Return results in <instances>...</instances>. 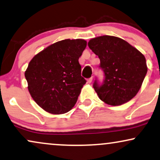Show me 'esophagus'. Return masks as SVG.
Here are the masks:
<instances>
[{"instance_id":"obj_1","label":"esophagus","mask_w":160,"mask_h":160,"mask_svg":"<svg viewBox=\"0 0 160 160\" xmlns=\"http://www.w3.org/2000/svg\"><path fill=\"white\" fill-rule=\"evenodd\" d=\"M93 80V77H91L90 78H88V80H87V82H88V83H91V82H92Z\"/></svg>"}]
</instances>
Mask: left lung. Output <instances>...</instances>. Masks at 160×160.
I'll list each match as a JSON object with an SVG mask.
<instances>
[{
	"label": "left lung",
	"instance_id": "obj_1",
	"mask_svg": "<svg viewBox=\"0 0 160 160\" xmlns=\"http://www.w3.org/2000/svg\"><path fill=\"white\" fill-rule=\"evenodd\" d=\"M88 46L100 58V67L105 74L101 86L97 80L93 85L99 98L115 106L134 98L148 71L145 56L128 42L114 36L92 38Z\"/></svg>",
	"mask_w": 160,
	"mask_h": 160
}]
</instances>
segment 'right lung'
I'll use <instances>...</instances> for the list:
<instances>
[{
	"instance_id": "1",
	"label": "right lung",
	"mask_w": 160,
	"mask_h": 160,
	"mask_svg": "<svg viewBox=\"0 0 160 160\" xmlns=\"http://www.w3.org/2000/svg\"><path fill=\"white\" fill-rule=\"evenodd\" d=\"M82 39L62 40L36 54L25 72L28 90L35 102L50 114L69 112L86 80L79 58L86 48Z\"/></svg>"
}]
</instances>
